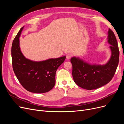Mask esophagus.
Returning a JSON list of instances; mask_svg holds the SVG:
<instances>
[{"mask_svg": "<svg viewBox=\"0 0 124 124\" xmlns=\"http://www.w3.org/2000/svg\"><path fill=\"white\" fill-rule=\"evenodd\" d=\"M71 56H72V55H71V54H67V55H66V58H67V59H69L71 58Z\"/></svg>", "mask_w": 124, "mask_h": 124, "instance_id": "34e87169", "label": "esophagus"}]
</instances>
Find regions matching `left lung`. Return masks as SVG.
<instances>
[{"label": "left lung", "instance_id": "left-lung-1", "mask_svg": "<svg viewBox=\"0 0 124 124\" xmlns=\"http://www.w3.org/2000/svg\"><path fill=\"white\" fill-rule=\"evenodd\" d=\"M108 39L111 45L112 55L106 65H91L78 58H71L73 78L80 87L87 90L97 89L109 83L113 78L118 64L119 51L116 37L111 29H108Z\"/></svg>", "mask_w": 124, "mask_h": 124}]
</instances>
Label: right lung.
<instances>
[{
	"label": "right lung",
	"instance_id": "right-lung-1",
	"mask_svg": "<svg viewBox=\"0 0 124 124\" xmlns=\"http://www.w3.org/2000/svg\"><path fill=\"white\" fill-rule=\"evenodd\" d=\"M23 27L20 29L12 44L11 56L14 72L27 91L38 93H46L54 87L56 70L65 61L66 56L38 62L26 58L20 47L19 38Z\"/></svg>",
	"mask_w": 124,
	"mask_h": 124
}]
</instances>
